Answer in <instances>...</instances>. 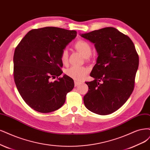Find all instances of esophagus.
<instances>
[{"label":"esophagus","instance_id":"34e87169","mask_svg":"<svg viewBox=\"0 0 150 150\" xmlns=\"http://www.w3.org/2000/svg\"><path fill=\"white\" fill-rule=\"evenodd\" d=\"M81 83L79 82H77V81H75L74 82V84H75V86H77L78 85H79Z\"/></svg>","mask_w":150,"mask_h":150}]
</instances>
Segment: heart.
Returning <instances> with one entry per match:
<instances>
[{"label": "heart", "instance_id": "b5f03b06", "mask_svg": "<svg viewBox=\"0 0 150 150\" xmlns=\"http://www.w3.org/2000/svg\"><path fill=\"white\" fill-rule=\"evenodd\" d=\"M75 49L84 56V58H89L92 53V48L90 44L84 40H79L74 44ZM68 51L64 50L61 54L60 59L62 63L64 64L67 63L68 61ZM88 73V69L85 67H78V66H72L70 68L66 69V75L71 77L76 81H80L83 79L84 77Z\"/></svg>", "mask_w": 150, "mask_h": 150}]
</instances>
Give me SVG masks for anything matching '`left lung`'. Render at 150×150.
<instances>
[{
  "instance_id": "1",
  "label": "left lung",
  "mask_w": 150,
  "mask_h": 150,
  "mask_svg": "<svg viewBox=\"0 0 150 150\" xmlns=\"http://www.w3.org/2000/svg\"><path fill=\"white\" fill-rule=\"evenodd\" d=\"M80 35L94 44L98 55L90 74L94 80L86 82L89 91L84 97V105L97 114H110L125 104L133 91L139 64L135 45L113 27Z\"/></svg>"
}]
</instances>
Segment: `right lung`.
<instances>
[{
	"mask_svg": "<svg viewBox=\"0 0 150 150\" xmlns=\"http://www.w3.org/2000/svg\"><path fill=\"white\" fill-rule=\"evenodd\" d=\"M77 35L75 30L47 27L28 32L15 50L13 76L22 99L33 110L48 113L63 105L73 79L64 74L60 56ZM57 76L58 80L51 81Z\"/></svg>",
	"mask_w": 150,
	"mask_h": 150,
	"instance_id": "add662e5",
	"label": "right lung"
}]
</instances>
